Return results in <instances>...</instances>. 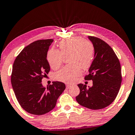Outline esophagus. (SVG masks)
<instances>
[{
  "instance_id": "1",
  "label": "esophagus",
  "mask_w": 135,
  "mask_h": 135,
  "mask_svg": "<svg viewBox=\"0 0 135 135\" xmlns=\"http://www.w3.org/2000/svg\"><path fill=\"white\" fill-rule=\"evenodd\" d=\"M70 87H71V85H69V84L66 85V88H67L68 89V88H69Z\"/></svg>"
}]
</instances>
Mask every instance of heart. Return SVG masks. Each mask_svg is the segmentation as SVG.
Here are the masks:
<instances>
[{
  "label": "heart",
  "instance_id": "obj_1",
  "mask_svg": "<svg viewBox=\"0 0 135 135\" xmlns=\"http://www.w3.org/2000/svg\"><path fill=\"white\" fill-rule=\"evenodd\" d=\"M60 51L51 49L47 53V60L50 67L56 69L62 65L63 56L68 57L69 65L65 66L54 75L57 81L72 84L82 73V68L86 69L93 62L94 47L89 40L76 37L63 40L59 44Z\"/></svg>",
  "mask_w": 135,
  "mask_h": 135
}]
</instances>
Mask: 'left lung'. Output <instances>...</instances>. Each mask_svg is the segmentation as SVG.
Instances as JSON below:
<instances>
[{
    "label": "left lung",
    "instance_id": "8db88e82",
    "mask_svg": "<svg viewBox=\"0 0 135 135\" xmlns=\"http://www.w3.org/2000/svg\"><path fill=\"white\" fill-rule=\"evenodd\" d=\"M95 50L94 59L89 69L86 81H93V85H78L80 93L76 100L80 105L92 110H100L111 104L116 98L121 86V66L114 50L103 40L88 36Z\"/></svg>",
    "mask_w": 135,
    "mask_h": 135
}]
</instances>
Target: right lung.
Returning a JSON list of instances; mask_svg holds the SVG:
<instances>
[{
    "instance_id": "add662e5",
    "label": "right lung",
    "mask_w": 135,
    "mask_h": 135,
    "mask_svg": "<svg viewBox=\"0 0 135 135\" xmlns=\"http://www.w3.org/2000/svg\"><path fill=\"white\" fill-rule=\"evenodd\" d=\"M53 39L39 40L28 45L16 57L11 74V84L19 104L30 114L42 115L55 107L65 84L54 81L47 88L42 79L50 70L47 51Z\"/></svg>"
}]
</instances>
